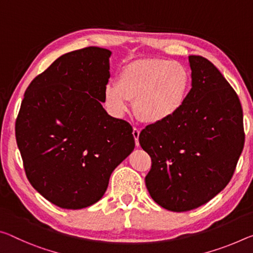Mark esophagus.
<instances>
[{
  "mask_svg": "<svg viewBox=\"0 0 253 253\" xmlns=\"http://www.w3.org/2000/svg\"><path fill=\"white\" fill-rule=\"evenodd\" d=\"M139 133H141V130H139L138 128H136V127H134V128H133V136H134V138H135V144H136V146H139V142H138Z\"/></svg>",
  "mask_w": 253,
  "mask_h": 253,
  "instance_id": "34e87169",
  "label": "esophagus"
}]
</instances>
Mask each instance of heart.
Instances as JSON below:
<instances>
[{
	"mask_svg": "<svg viewBox=\"0 0 253 253\" xmlns=\"http://www.w3.org/2000/svg\"><path fill=\"white\" fill-rule=\"evenodd\" d=\"M190 86V72L183 64L166 58L138 59L123 67L117 82L107 84L103 100L115 116H123L129 100H135V111L144 123L160 124L182 109Z\"/></svg>",
	"mask_w": 253,
	"mask_h": 253,
	"instance_id": "obj_1",
	"label": "heart"
}]
</instances>
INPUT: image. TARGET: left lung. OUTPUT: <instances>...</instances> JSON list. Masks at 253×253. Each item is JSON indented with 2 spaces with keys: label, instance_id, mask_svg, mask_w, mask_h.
<instances>
[{
  "label": "left lung",
  "instance_id": "obj_1",
  "mask_svg": "<svg viewBox=\"0 0 253 253\" xmlns=\"http://www.w3.org/2000/svg\"><path fill=\"white\" fill-rule=\"evenodd\" d=\"M191 89L173 118L151 124L139 144L151 156L145 184L151 197L172 211H187L219 194L233 177L244 146L240 99L203 56H189Z\"/></svg>",
  "mask_w": 253,
  "mask_h": 253
}]
</instances>
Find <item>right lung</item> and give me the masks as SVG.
<instances>
[{
	"instance_id": "add662e5",
	"label": "right lung",
	"mask_w": 253,
	"mask_h": 253,
	"mask_svg": "<svg viewBox=\"0 0 253 253\" xmlns=\"http://www.w3.org/2000/svg\"><path fill=\"white\" fill-rule=\"evenodd\" d=\"M110 55L85 47L61 56L31 81L15 120L28 180L61 208L97 203L135 147L131 126L101 105Z\"/></svg>"
}]
</instances>
